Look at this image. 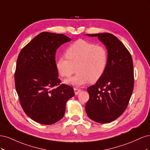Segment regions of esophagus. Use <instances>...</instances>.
I'll return each mask as SVG.
<instances>
[{
  "mask_svg": "<svg viewBox=\"0 0 150 150\" xmlns=\"http://www.w3.org/2000/svg\"><path fill=\"white\" fill-rule=\"evenodd\" d=\"M74 93L76 95H78L81 91V89L78 88H74Z\"/></svg>",
  "mask_w": 150,
  "mask_h": 150,
  "instance_id": "34e87169",
  "label": "esophagus"
}]
</instances>
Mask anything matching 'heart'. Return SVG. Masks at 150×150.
<instances>
[{"label": "heart", "mask_w": 150, "mask_h": 150, "mask_svg": "<svg viewBox=\"0 0 150 150\" xmlns=\"http://www.w3.org/2000/svg\"><path fill=\"white\" fill-rule=\"evenodd\" d=\"M66 57H60L56 67L59 74L69 78L76 71L77 74L66 83L81 86L94 83L101 78L108 64V52L102 45L94 44L83 39H79L67 48Z\"/></svg>", "instance_id": "heart-1"}]
</instances>
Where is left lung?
Masks as SVG:
<instances>
[{
	"instance_id": "obj_1",
	"label": "left lung",
	"mask_w": 150,
	"mask_h": 150,
	"mask_svg": "<svg viewBox=\"0 0 150 150\" xmlns=\"http://www.w3.org/2000/svg\"><path fill=\"white\" fill-rule=\"evenodd\" d=\"M86 35L97 36L105 45L108 59L101 78L88 88L89 99L85 110L90 119L108 123L119 117L128 106L134 88L133 59L128 50L114 35Z\"/></svg>"
}]
</instances>
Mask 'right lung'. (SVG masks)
Segmentation results:
<instances>
[{"mask_svg":"<svg viewBox=\"0 0 150 150\" xmlns=\"http://www.w3.org/2000/svg\"><path fill=\"white\" fill-rule=\"evenodd\" d=\"M71 39L43 32L22 49L17 57L15 85L21 105L35 122L52 125L64 115L66 104L74 96L71 86L60 84L56 50Z\"/></svg>","mask_w":150,"mask_h":150,"instance_id":"1","label":"right lung"}]
</instances>
